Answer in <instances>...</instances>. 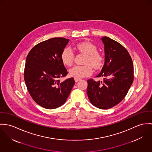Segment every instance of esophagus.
Returning a JSON list of instances; mask_svg holds the SVG:
<instances>
[{
  "instance_id": "1",
  "label": "esophagus",
  "mask_w": 152,
  "mask_h": 152,
  "mask_svg": "<svg viewBox=\"0 0 152 152\" xmlns=\"http://www.w3.org/2000/svg\"><path fill=\"white\" fill-rule=\"evenodd\" d=\"M74 79H75V81L76 82H79V80H80V79H79V78H77V77H75V78H74Z\"/></svg>"
}]
</instances>
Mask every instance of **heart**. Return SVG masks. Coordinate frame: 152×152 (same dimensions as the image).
Returning <instances> with one entry per match:
<instances>
[{
	"label": "heart",
	"mask_w": 152,
	"mask_h": 152,
	"mask_svg": "<svg viewBox=\"0 0 152 152\" xmlns=\"http://www.w3.org/2000/svg\"><path fill=\"white\" fill-rule=\"evenodd\" d=\"M75 48L79 52L86 55L82 66H75L69 70V75L74 77L81 78L90 75L93 72V68L99 69L103 65L104 58L97 52V47L90 42L84 41L77 44ZM61 59L63 64L70 66L73 64L74 54L70 48H65L61 53Z\"/></svg>",
	"instance_id": "heart-1"
}]
</instances>
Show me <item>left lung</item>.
I'll use <instances>...</instances> for the list:
<instances>
[{
	"mask_svg": "<svg viewBox=\"0 0 152 152\" xmlns=\"http://www.w3.org/2000/svg\"><path fill=\"white\" fill-rule=\"evenodd\" d=\"M101 39L104 45V64L96 77H102L103 80H88L87 93L93 105L106 110L126 96L134 81V66L129 53L121 44L105 36Z\"/></svg>",
	"mask_w": 152,
	"mask_h": 152,
	"instance_id": "1",
	"label": "left lung"
}]
</instances>
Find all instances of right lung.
<instances>
[{"mask_svg": "<svg viewBox=\"0 0 152 152\" xmlns=\"http://www.w3.org/2000/svg\"><path fill=\"white\" fill-rule=\"evenodd\" d=\"M65 38H53L39 43L28 53L24 80L35 102L43 108L55 109L66 101L75 83L73 77L61 82L68 72L61 55L69 42Z\"/></svg>", "mask_w": 152, "mask_h": 152, "instance_id": "1", "label": "right lung"}]
</instances>
